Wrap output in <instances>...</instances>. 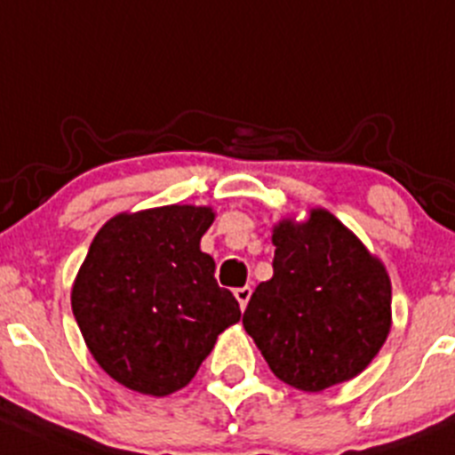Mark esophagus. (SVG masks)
<instances>
[{"instance_id":"34e87169","label":"esophagus","mask_w":455,"mask_h":455,"mask_svg":"<svg viewBox=\"0 0 455 455\" xmlns=\"http://www.w3.org/2000/svg\"><path fill=\"white\" fill-rule=\"evenodd\" d=\"M235 297H236V301H239L241 310H245V306H248L250 297H252V288H250V285H243V288H236L235 290Z\"/></svg>"}]
</instances>
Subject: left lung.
I'll use <instances>...</instances> for the list:
<instances>
[{
	"label": "left lung",
	"instance_id": "left-lung-1",
	"mask_svg": "<svg viewBox=\"0 0 455 455\" xmlns=\"http://www.w3.org/2000/svg\"><path fill=\"white\" fill-rule=\"evenodd\" d=\"M270 281L257 285L243 328L281 382L317 393L353 379L391 331V279L378 257L326 210L272 230Z\"/></svg>",
	"mask_w": 455,
	"mask_h": 455
}]
</instances>
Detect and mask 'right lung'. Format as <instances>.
I'll return each instance as SVG.
<instances>
[{"instance_id": "right-lung-1", "label": "right lung", "mask_w": 455, "mask_h": 455, "mask_svg": "<svg viewBox=\"0 0 455 455\" xmlns=\"http://www.w3.org/2000/svg\"><path fill=\"white\" fill-rule=\"evenodd\" d=\"M212 220V207L165 205L114 216L95 235L71 308L95 362L123 387L156 397L188 387L241 319L201 252Z\"/></svg>"}]
</instances>
